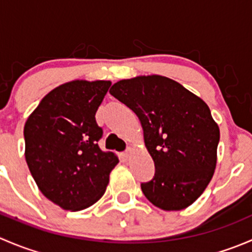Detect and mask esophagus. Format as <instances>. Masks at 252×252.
Returning <instances> with one entry per match:
<instances>
[{
    "mask_svg": "<svg viewBox=\"0 0 252 252\" xmlns=\"http://www.w3.org/2000/svg\"><path fill=\"white\" fill-rule=\"evenodd\" d=\"M133 149H130V147H128V149H126V154H124V156L126 157V158H129V157L131 156V155H133Z\"/></svg>",
    "mask_w": 252,
    "mask_h": 252,
    "instance_id": "1",
    "label": "esophagus"
}]
</instances>
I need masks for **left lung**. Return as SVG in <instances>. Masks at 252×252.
Segmentation results:
<instances>
[{"instance_id":"1","label":"left lung","mask_w":252,"mask_h":252,"mask_svg":"<svg viewBox=\"0 0 252 252\" xmlns=\"http://www.w3.org/2000/svg\"><path fill=\"white\" fill-rule=\"evenodd\" d=\"M111 95L139 117L155 177L142 183L146 199L163 211L194 204L210 184L217 164L220 128L207 103L163 75L117 81Z\"/></svg>"}]
</instances>
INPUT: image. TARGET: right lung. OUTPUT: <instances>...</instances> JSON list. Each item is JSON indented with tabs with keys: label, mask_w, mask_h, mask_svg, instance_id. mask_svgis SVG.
Here are the masks:
<instances>
[{
	"label": "right lung",
	"mask_w": 252,
	"mask_h": 252,
	"mask_svg": "<svg viewBox=\"0 0 252 252\" xmlns=\"http://www.w3.org/2000/svg\"><path fill=\"white\" fill-rule=\"evenodd\" d=\"M110 80H72L45 96L24 126L25 161L40 191L67 211H81L102 197L119 162L102 151L96 111Z\"/></svg>",
	"instance_id": "obj_1"
}]
</instances>
